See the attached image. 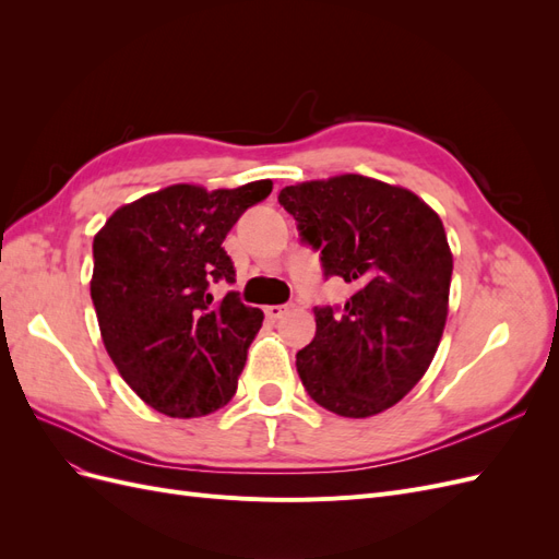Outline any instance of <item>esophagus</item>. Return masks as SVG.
Returning <instances> with one entry per match:
<instances>
[{"label":"esophagus","instance_id":"1","mask_svg":"<svg viewBox=\"0 0 559 559\" xmlns=\"http://www.w3.org/2000/svg\"><path fill=\"white\" fill-rule=\"evenodd\" d=\"M284 312H286V308H284V306H267V308H265V317H267V319H273V321H275V319H280Z\"/></svg>","mask_w":559,"mask_h":559}]
</instances>
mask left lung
I'll return each instance as SVG.
<instances>
[{"instance_id":"8db88e82","label":"left lung","mask_w":559,"mask_h":559,"mask_svg":"<svg viewBox=\"0 0 559 559\" xmlns=\"http://www.w3.org/2000/svg\"><path fill=\"white\" fill-rule=\"evenodd\" d=\"M324 277L352 286L317 306L296 354L314 403L343 417L392 408L427 373L448 319L452 253L438 214L415 193L361 175L286 186L277 195Z\"/></svg>"}]
</instances>
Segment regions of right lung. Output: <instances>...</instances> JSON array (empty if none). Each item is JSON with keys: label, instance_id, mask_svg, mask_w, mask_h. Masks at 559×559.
Instances as JSON below:
<instances>
[{"label": "right lung", "instance_id": "1", "mask_svg": "<svg viewBox=\"0 0 559 559\" xmlns=\"http://www.w3.org/2000/svg\"><path fill=\"white\" fill-rule=\"evenodd\" d=\"M273 181L205 191L177 183L116 210L93 240L91 298L118 373L167 417H202L233 399L263 324L233 284L228 230Z\"/></svg>", "mask_w": 559, "mask_h": 559}]
</instances>
